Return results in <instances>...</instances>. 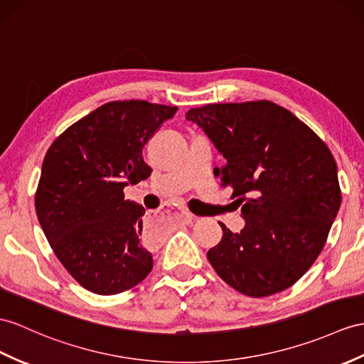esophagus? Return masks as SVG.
<instances>
[{
	"label": "esophagus",
	"mask_w": 364,
	"mask_h": 364,
	"mask_svg": "<svg viewBox=\"0 0 364 364\" xmlns=\"http://www.w3.org/2000/svg\"><path fill=\"white\" fill-rule=\"evenodd\" d=\"M181 219H182V223H185V224H190L191 220L194 219V216L191 215V213L182 210V211H181Z\"/></svg>",
	"instance_id": "1"
}]
</instances>
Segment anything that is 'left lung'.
<instances>
[{"instance_id": "obj_1", "label": "left lung", "mask_w": 364, "mask_h": 364, "mask_svg": "<svg viewBox=\"0 0 364 364\" xmlns=\"http://www.w3.org/2000/svg\"><path fill=\"white\" fill-rule=\"evenodd\" d=\"M225 159L215 176L233 188L245 225L208 250L228 286L262 298L294 286L315 262L341 205L329 148L269 100L216 103L187 112Z\"/></svg>"}]
</instances>
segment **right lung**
I'll return each instance as SVG.
<instances>
[{"mask_svg":"<svg viewBox=\"0 0 364 364\" xmlns=\"http://www.w3.org/2000/svg\"><path fill=\"white\" fill-rule=\"evenodd\" d=\"M177 106L145 100L102 105L69 127L44 156L35 210L63 267L90 291L115 295L153 269L145 208L123 188L151 174L141 149Z\"/></svg>","mask_w":364,"mask_h":364,"instance_id":"add662e5","label":"right lung"}]
</instances>
